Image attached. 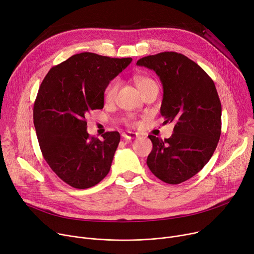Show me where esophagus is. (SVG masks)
I'll use <instances>...</instances> for the list:
<instances>
[{"label":"esophagus","mask_w":254,"mask_h":254,"mask_svg":"<svg viewBox=\"0 0 254 254\" xmlns=\"http://www.w3.org/2000/svg\"><path fill=\"white\" fill-rule=\"evenodd\" d=\"M123 136L126 137V139L131 140V139H134V137H136V134L134 132H131V131H127V132L123 133Z\"/></svg>","instance_id":"obj_1"}]
</instances>
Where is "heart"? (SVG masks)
Here are the masks:
<instances>
[{
	"label": "heart",
	"instance_id": "b5f03b06",
	"mask_svg": "<svg viewBox=\"0 0 254 254\" xmlns=\"http://www.w3.org/2000/svg\"><path fill=\"white\" fill-rule=\"evenodd\" d=\"M134 82H135L137 88L140 89L141 92H143L150 85L155 83V81L153 79H151L150 77H147V76H135L134 77ZM119 85H120L119 80L114 79L106 86V88L104 90V100L106 102H112L114 100L115 96H117V92L119 90ZM127 122L132 124V125L134 124V120H133L131 115L127 118Z\"/></svg>",
	"mask_w": 254,
	"mask_h": 254
}]
</instances>
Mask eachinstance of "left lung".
Wrapping results in <instances>:
<instances>
[{"mask_svg": "<svg viewBox=\"0 0 254 254\" xmlns=\"http://www.w3.org/2000/svg\"><path fill=\"white\" fill-rule=\"evenodd\" d=\"M137 65L154 70L163 86L160 112L173 123L169 139L150 134L153 149L147 165L169 184L186 181L209 162L221 135L222 106L214 81L188 57L174 52L148 56Z\"/></svg>", "mask_w": 254, "mask_h": 254, "instance_id": "left-lung-1", "label": "left lung"}]
</instances>
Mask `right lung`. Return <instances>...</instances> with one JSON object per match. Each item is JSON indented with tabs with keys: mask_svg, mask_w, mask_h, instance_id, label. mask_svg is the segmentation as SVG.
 <instances>
[{
	"mask_svg": "<svg viewBox=\"0 0 254 254\" xmlns=\"http://www.w3.org/2000/svg\"><path fill=\"white\" fill-rule=\"evenodd\" d=\"M92 53L72 56L44 77L33 106V123L44 160L68 186L85 190L109 172L119 131L90 136L86 118L102 109L109 82L131 63Z\"/></svg>",
	"mask_w": 254,
	"mask_h": 254,
	"instance_id": "obj_1",
	"label": "right lung"
}]
</instances>
